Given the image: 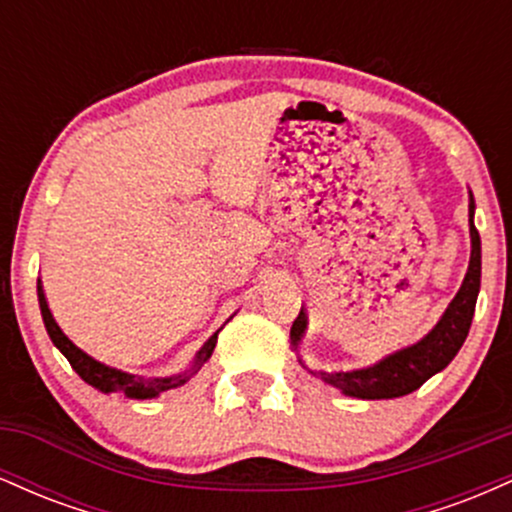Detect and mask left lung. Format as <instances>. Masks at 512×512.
Wrapping results in <instances>:
<instances>
[{"mask_svg":"<svg viewBox=\"0 0 512 512\" xmlns=\"http://www.w3.org/2000/svg\"><path fill=\"white\" fill-rule=\"evenodd\" d=\"M469 236H472V257H469L467 274L452 298L448 310L438 320V325L426 334L421 342L399 349L395 354L385 356L375 366L358 368V370H339V373H325L317 370L315 378L322 383L337 387L344 395L358 399H392L409 395L419 390L431 375L443 370L457 351L462 349L467 339L469 327H472L474 308H477V296L481 286V238L477 226H474V199L469 197ZM305 310L301 308L296 320L291 325V344L298 346L303 339Z\"/></svg>","mask_w":512,"mask_h":512,"instance_id":"obj_1","label":"left lung"}]
</instances>
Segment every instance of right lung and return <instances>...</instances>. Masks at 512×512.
<instances>
[{
    "mask_svg": "<svg viewBox=\"0 0 512 512\" xmlns=\"http://www.w3.org/2000/svg\"><path fill=\"white\" fill-rule=\"evenodd\" d=\"M38 301H40V313H43L45 330H48L52 344H55L57 349L64 354V358L72 363V368L79 373V378L84 380V383L105 392V395H110V392H122V395L132 397V399H151V397L161 395V392L175 390V387L185 385L187 380H190L192 375H195L197 370L209 361L211 351H214V346H216V337H219V332L211 334V337L207 339V344L197 351L195 361H192V368L185 370V373L170 375V378L146 380V378H137V375H132V373H125V370L105 366V363L96 361L93 356H88L86 351H81L79 346H76L72 339H69L67 334L60 330V325H57L55 317H52L48 298H45V291H43V284H40V279H38Z\"/></svg>",
    "mask_w": 512,
    "mask_h": 512,
    "instance_id": "1",
    "label": "right lung"
}]
</instances>
